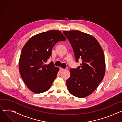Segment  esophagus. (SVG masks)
I'll return each mask as SVG.
<instances>
[{"mask_svg":"<svg viewBox=\"0 0 122 122\" xmlns=\"http://www.w3.org/2000/svg\"><path fill=\"white\" fill-rule=\"evenodd\" d=\"M65 70V69H63V68H60V71H64Z\"/></svg>","mask_w":122,"mask_h":122,"instance_id":"esophagus-1","label":"esophagus"}]
</instances>
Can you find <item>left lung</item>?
Listing matches in <instances>:
<instances>
[{
	"label": "left lung",
	"mask_w": 122,
	"mask_h": 122,
	"mask_svg": "<svg viewBox=\"0 0 122 122\" xmlns=\"http://www.w3.org/2000/svg\"><path fill=\"white\" fill-rule=\"evenodd\" d=\"M74 51L76 61L80 66L71 68L66 80L68 90L75 97L82 98L92 94L102 80L105 69L104 55L94 37L78 30L64 31Z\"/></svg>",
	"instance_id": "8db88e82"
}]
</instances>
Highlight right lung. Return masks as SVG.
Returning a JSON list of instances; mask_svg holds the SVG:
<instances>
[{
	"instance_id": "obj_1",
	"label": "right lung",
	"mask_w": 122,
	"mask_h": 122,
	"mask_svg": "<svg viewBox=\"0 0 122 122\" xmlns=\"http://www.w3.org/2000/svg\"><path fill=\"white\" fill-rule=\"evenodd\" d=\"M66 40L60 31L50 30L32 37L24 46L19 61L20 72L31 91L42 93L50 88L59 69L52 62L46 63L51 56L53 46Z\"/></svg>"
}]
</instances>
